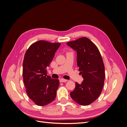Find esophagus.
Returning <instances> with one entry per match:
<instances>
[{"label":"esophagus","instance_id":"34e87169","mask_svg":"<svg viewBox=\"0 0 127 127\" xmlns=\"http://www.w3.org/2000/svg\"><path fill=\"white\" fill-rule=\"evenodd\" d=\"M67 81H68V80L64 79V78H61V79H60V82H66Z\"/></svg>","mask_w":127,"mask_h":127}]
</instances>
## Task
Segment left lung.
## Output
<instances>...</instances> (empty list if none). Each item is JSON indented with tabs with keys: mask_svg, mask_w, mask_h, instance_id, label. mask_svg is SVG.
Returning a JSON list of instances; mask_svg holds the SVG:
<instances>
[{
	"mask_svg": "<svg viewBox=\"0 0 127 127\" xmlns=\"http://www.w3.org/2000/svg\"><path fill=\"white\" fill-rule=\"evenodd\" d=\"M67 44L77 51V64L83 77L80 84L75 83L70 96L76 103L88 105L101 94L105 79V67L97 47L89 39L83 37Z\"/></svg>",
	"mask_w": 127,
	"mask_h": 127,
	"instance_id": "8db88e82",
	"label": "left lung"
}]
</instances>
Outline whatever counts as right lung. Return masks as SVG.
Wrapping results in <instances>:
<instances>
[{
	"mask_svg": "<svg viewBox=\"0 0 127 127\" xmlns=\"http://www.w3.org/2000/svg\"><path fill=\"white\" fill-rule=\"evenodd\" d=\"M61 45L38 41L27 50L23 63V77L26 92L37 105L44 106L55 100L59 80L47 74V67Z\"/></svg>",
	"mask_w": 127,
	"mask_h": 127,
	"instance_id": "right-lung-1",
	"label": "right lung"
}]
</instances>
